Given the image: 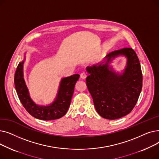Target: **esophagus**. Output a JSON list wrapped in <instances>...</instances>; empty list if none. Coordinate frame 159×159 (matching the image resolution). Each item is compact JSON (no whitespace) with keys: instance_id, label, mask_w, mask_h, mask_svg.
Wrapping results in <instances>:
<instances>
[{"instance_id":"1","label":"esophagus","mask_w":159,"mask_h":159,"mask_svg":"<svg viewBox=\"0 0 159 159\" xmlns=\"http://www.w3.org/2000/svg\"><path fill=\"white\" fill-rule=\"evenodd\" d=\"M86 77H87V74L84 72H83L80 74V78L82 79H85L86 78Z\"/></svg>"}]
</instances>
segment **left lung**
I'll list each match as a JSON object with an SVG mask.
<instances>
[{
    "mask_svg": "<svg viewBox=\"0 0 159 159\" xmlns=\"http://www.w3.org/2000/svg\"><path fill=\"white\" fill-rule=\"evenodd\" d=\"M124 56L127 65L121 73L110 66L116 57ZM86 85L95 110L102 117L115 120L129 114L135 107L143 87V73L139 58L131 48L107 54L103 61L88 66Z\"/></svg>",
    "mask_w": 159,
    "mask_h": 159,
    "instance_id": "1",
    "label": "left lung"
}]
</instances>
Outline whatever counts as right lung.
Segmentation results:
<instances>
[{
    "instance_id": "obj_1",
    "label": "right lung",
    "mask_w": 159,
    "mask_h": 159,
    "mask_svg": "<svg viewBox=\"0 0 159 159\" xmlns=\"http://www.w3.org/2000/svg\"><path fill=\"white\" fill-rule=\"evenodd\" d=\"M20 62L16 68L14 83L16 93L20 101L26 111L35 118L43 120H52L61 118L68 111L76 82L79 79V74L62 78L60 82L57 96L54 101L48 105H38L30 96L28 89L24 79L23 67L26 60Z\"/></svg>"
}]
</instances>
